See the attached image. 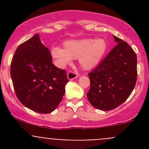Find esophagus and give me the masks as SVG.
Here are the masks:
<instances>
[{
    "mask_svg": "<svg viewBox=\"0 0 149 149\" xmlns=\"http://www.w3.org/2000/svg\"><path fill=\"white\" fill-rule=\"evenodd\" d=\"M67 76H68V79L69 80H73V79H76V78L79 76V74L77 73H75V72L73 71H69L68 73H67Z\"/></svg>",
    "mask_w": 149,
    "mask_h": 149,
    "instance_id": "34e87169",
    "label": "esophagus"
}]
</instances>
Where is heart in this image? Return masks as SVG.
<instances>
[{
	"mask_svg": "<svg viewBox=\"0 0 149 149\" xmlns=\"http://www.w3.org/2000/svg\"><path fill=\"white\" fill-rule=\"evenodd\" d=\"M107 42L102 37L70 40L63 43V49L54 47L51 49V56L58 65L64 66L72 59H79L81 67L90 70L100 63L107 50Z\"/></svg>",
	"mask_w": 149,
	"mask_h": 149,
	"instance_id": "b5f03b06",
	"label": "heart"
}]
</instances>
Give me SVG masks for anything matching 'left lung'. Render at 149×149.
<instances>
[{
	"instance_id": "obj_1",
	"label": "left lung",
	"mask_w": 149,
	"mask_h": 149,
	"mask_svg": "<svg viewBox=\"0 0 149 149\" xmlns=\"http://www.w3.org/2000/svg\"><path fill=\"white\" fill-rule=\"evenodd\" d=\"M118 43L101 63L88 73L87 98L97 109L109 111L129 97L137 80V56L130 46L114 36Z\"/></svg>"
}]
</instances>
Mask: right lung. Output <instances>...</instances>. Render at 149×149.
Masks as SVG:
<instances>
[{
	"mask_svg": "<svg viewBox=\"0 0 149 149\" xmlns=\"http://www.w3.org/2000/svg\"><path fill=\"white\" fill-rule=\"evenodd\" d=\"M10 76L21 103L44 114L56 109L69 81L65 70L52 64L50 52L41 42L38 34L16 49L10 64Z\"/></svg>",
	"mask_w": 149,
	"mask_h": 149,
	"instance_id": "add662e5",
	"label": "right lung"
}]
</instances>
